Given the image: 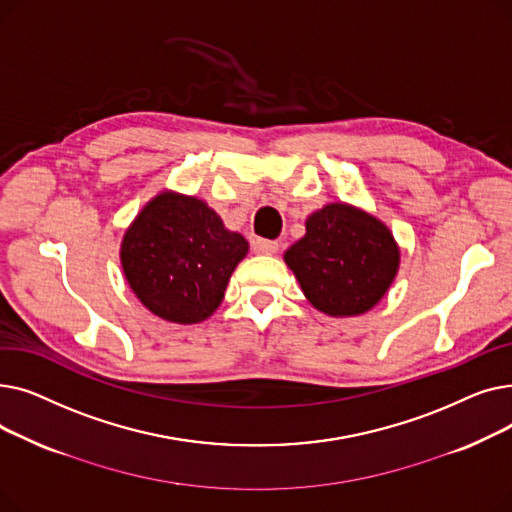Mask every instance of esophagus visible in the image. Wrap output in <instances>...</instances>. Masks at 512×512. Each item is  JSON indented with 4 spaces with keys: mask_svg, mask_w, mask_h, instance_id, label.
Returning <instances> with one entry per match:
<instances>
[{
    "mask_svg": "<svg viewBox=\"0 0 512 512\" xmlns=\"http://www.w3.org/2000/svg\"><path fill=\"white\" fill-rule=\"evenodd\" d=\"M278 247L280 245L276 240H263V238L253 240V251L259 255H274V253H278Z\"/></svg>",
    "mask_w": 512,
    "mask_h": 512,
    "instance_id": "obj_1",
    "label": "esophagus"
}]
</instances>
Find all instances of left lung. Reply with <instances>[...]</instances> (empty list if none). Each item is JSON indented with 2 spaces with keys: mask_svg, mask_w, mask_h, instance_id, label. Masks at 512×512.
<instances>
[{
  "mask_svg": "<svg viewBox=\"0 0 512 512\" xmlns=\"http://www.w3.org/2000/svg\"><path fill=\"white\" fill-rule=\"evenodd\" d=\"M390 230L371 215L332 203L307 220L284 259L309 303L328 315H359L378 303L398 270Z\"/></svg>",
  "mask_w": 512,
  "mask_h": 512,
  "instance_id": "8db88e82",
  "label": "left lung"
}]
</instances>
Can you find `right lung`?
<instances>
[{
	"label": "right lung",
	"mask_w": 512,
	"mask_h": 512,
	"mask_svg": "<svg viewBox=\"0 0 512 512\" xmlns=\"http://www.w3.org/2000/svg\"><path fill=\"white\" fill-rule=\"evenodd\" d=\"M249 242L195 197L161 193L126 230L122 267L139 301L157 317L197 324L220 307Z\"/></svg>",
	"instance_id": "right-lung-1"
}]
</instances>
